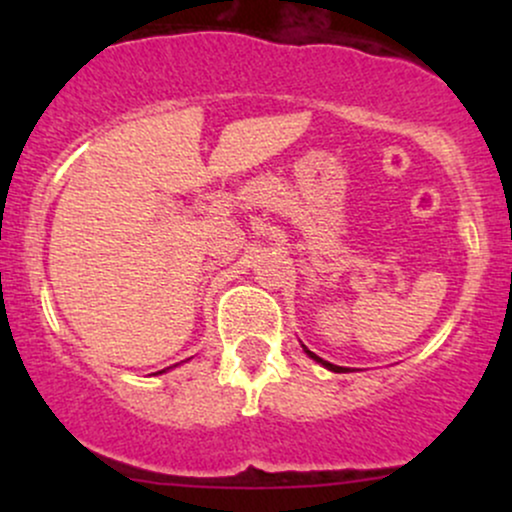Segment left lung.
<instances>
[{"label":"left lung","mask_w":512,"mask_h":512,"mask_svg":"<svg viewBox=\"0 0 512 512\" xmlns=\"http://www.w3.org/2000/svg\"><path fill=\"white\" fill-rule=\"evenodd\" d=\"M305 354H308L310 358H315V361H317V363H322V366H325V368L334 370V373H339V370H342V368H339V366H334V363H330V361H322V358H320V356H315L313 351H308V349H305Z\"/></svg>","instance_id":"left-lung-1"}]
</instances>
